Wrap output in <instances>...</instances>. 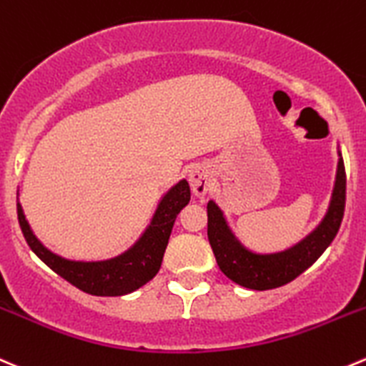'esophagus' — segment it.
I'll return each instance as SVG.
<instances>
[{
  "instance_id": "obj_1",
  "label": "esophagus",
  "mask_w": 366,
  "mask_h": 366,
  "mask_svg": "<svg viewBox=\"0 0 366 366\" xmlns=\"http://www.w3.org/2000/svg\"><path fill=\"white\" fill-rule=\"evenodd\" d=\"M189 184L193 193L198 198H204L211 189V173H209V169L202 164L194 166L189 172Z\"/></svg>"
}]
</instances>
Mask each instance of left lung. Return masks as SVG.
I'll return each instance as SVG.
<instances>
[{"mask_svg":"<svg viewBox=\"0 0 366 366\" xmlns=\"http://www.w3.org/2000/svg\"><path fill=\"white\" fill-rule=\"evenodd\" d=\"M345 166H343L342 152L338 147L335 187H332L327 212L322 222L293 247L269 252V254H261V252L244 247L230 229L218 204L214 200H209L207 236L219 269L236 285L248 290H257V292L279 288L292 282L324 254L325 248L338 234L343 211H345Z\"/></svg>","mask_w":366,"mask_h":366,"instance_id":"1","label":"left lung"}]
</instances>
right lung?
<instances>
[{
	"label": "right lung",
	"mask_w": 366,
	"mask_h": 366,
	"mask_svg": "<svg viewBox=\"0 0 366 366\" xmlns=\"http://www.w3.org/2000/svg\"><path fill=\"white\" fill-rule=\"evenodd\" d=\"M189 184L186 179L179 180L162 194L150 223L139 239L123 254L104 261H74L53 254L34 234L19 200H17V219L31 252L53 272L59 273L60 277L89 295L122 297L136 292L157 275L173 223L177 214L189 204Z\"/></svg>",
	"instance_id": "add662e5"
}]
</instances>
